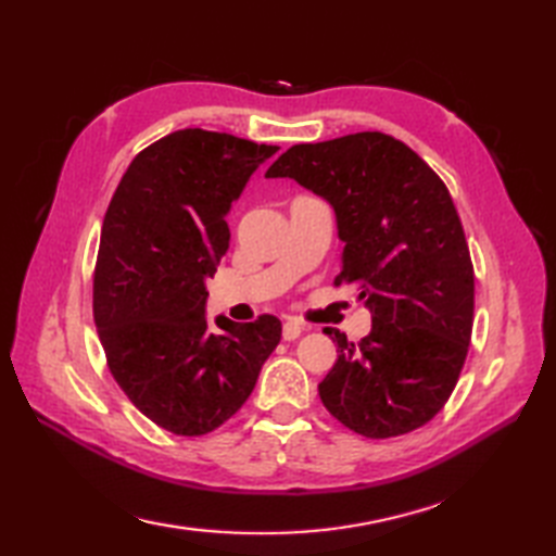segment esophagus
<instances>
[{"label":"esophagus","instance_id":"1","mask_svg":"<svg viewBox=\"0 0 556 556\" xmlns=\"http://www.w3.org/2000/svg\"><path fill=\"white\" fill-rule=\"evenodd\" d=\"M300 334H302V325L296 320H288L286 325H282V340L286 342H294Z\"/></svg>","mask_w":556,"mask_h":556}]
</instances>
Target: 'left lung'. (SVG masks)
<instances>
[{"mask_svg": "<svg viewBox=\"0 0 556 556\" xmlns=\"http://www.w3.org/2000/svg\"><path fill=\"white\" fill-rule=\"evenodd\" d=\"M266 176L294 179L334 210L344 242L334 282L354 286L372 314L358 344L323 330L337 342L323 405L368 439L427 425L453 394L473 323V268L448 188L382 131L292 146Z\"/></svg>", "mask_w": 556, "mask_h": 556, "instance_id": "8db88e82", "label": "left lung"}]
</instances>
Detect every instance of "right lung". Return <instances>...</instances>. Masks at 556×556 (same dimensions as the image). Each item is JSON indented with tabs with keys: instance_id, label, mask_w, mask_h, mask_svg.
<instances>
[{
	"instance_id": "right-lung-1",
	"label": "right lung",
	"mask_w": 556,
	"mask_h": 556,
	"mask_svg": "<svg viewBox=\"0 0 556 556\" xmlns=\"http://www.w3.org/2000/svg\"><path fill=\"white\" fill-rule=\"evenodd\" d=\"M278 153L222 131L179 129L131 160L105 212L93 320L108 368L162 429L202 437L240 410L280 342V320L210 328L207 280L228 250L226 216Z\"/></svg>"
}]
</instances>
